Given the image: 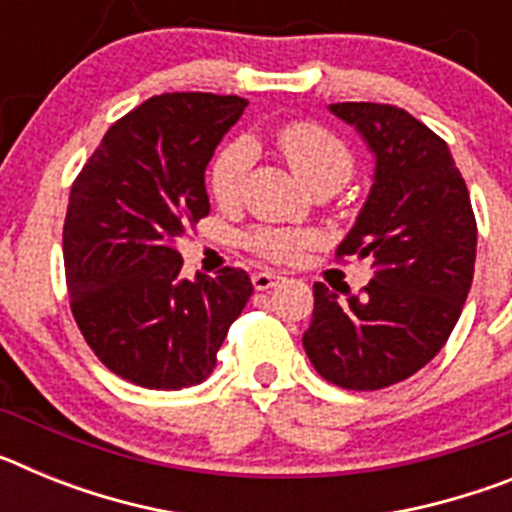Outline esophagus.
Here are the masks:
<instances>
[{"label": "esophagus", "instance_id": "34e87169", "mask_svg": "<svg viewBox=\"0 0 512 512\" xmlns=\"http://www.w3.org/2000/svg\"><path fill=\"white\" fill-rule=\"evenodd\" d=\"M282 274H277V271H256L251 277L253 282V289H259V292H266V289L277 287L279 282H282Z\"/></svg>", "mask_w": 512, "mask_h": 512}]
</instances>
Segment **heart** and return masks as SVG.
<instances>
[{"mask_svg": "<svg viewBox=\"0 0 512 512\" xmlns=\"http://www.w3.org/2000/svg\"><path fill=\"white\" fill-rule=\"evenodd\" d=\"M279 153L292 174L305 187H341L354 174V156L336 133L318 122H287L274 135ZM253 166V146L248 140H233L215 153L210 166V192L220 207L241 202ZM310 243L302 230L256 228L246 235V246L269 261H292Z\"/></svg>", "mask_w": 512, "mask_h": 512, "instance_id": "obj_1", "label": "heart"}]
</instances>
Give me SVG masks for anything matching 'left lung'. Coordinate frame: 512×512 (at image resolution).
Segmentation results:
<instances>
[{"label": "left lung", "mask_w": 512, "mask_h": 512, "mask_svg": "<svg viewBox=\"0 0 512 512\" xmlns=\"http://www.w3.org/2000/svg\"><path fill=\"white\" fill-rule=\"evenodd\" d=\"M374 153V182L338 256L372 259L364 295L315 282L302 336L315 372L343 390H382L413 377L449 341L477 259L469 189L446 140L410 112L377 102H338Z\"/></svg>", "instance_id": "8db88e82"}]
</instances>
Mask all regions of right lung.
Returning a JSON list of instances; mask_svg holds the SVG:
<instances>
[{
	"label": "right lung",
	"mask_w": 512,
	"mask_h": 512,
	"mask_svg": "<svg viewBox=\"0 0 512 512\" xmlns=\"http://www.w3.org/2000/svg\"><path fill=\"white\" fill-rule=\"evenodd\" d=\"M246 99L158 94L104 133L71 187L63 266L81 336L148 390L205 382L253 284L243 269L182 277L174 243L210 212L205 169Z\"/></svg>",
	"instance_id": "1"
}]
</instances>
